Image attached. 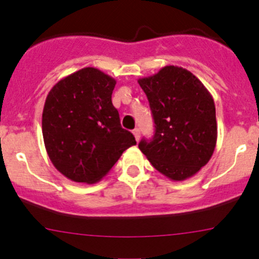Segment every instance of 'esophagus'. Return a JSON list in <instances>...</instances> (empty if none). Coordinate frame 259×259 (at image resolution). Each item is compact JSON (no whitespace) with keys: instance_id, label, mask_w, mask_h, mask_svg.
I'll return each instance as SVG.
<instances>
[{"instance_id":"obj_1","label":"esophagus","mask_w":259,"mask_h":259,"mask_svg":"<svg viewBox=\"0 0 259 259\" xmlns=\"http://www.w3.org/2000/svg\"><path fill=\"white\" fill-rule=\"evenodd\" d=\"M133 134H134L135 139H137V142H138V140L140 139V130L138 129V127H135V129L133 130Z\"/></svg>"}]
</instances>
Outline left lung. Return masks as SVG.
I'll use <instances>...</instances> for the list:
<instances>
[{"mask_svg":"<svg viewBox=\"0 0 259 259\" xmlns=\"http://www.w3.org/2000/svg\"><path fill=\"white\" fill-rule=\"evenodd\" d=\"M138 82L155 124L153 140L143 139L139 149L166 178H190L210 160L215 149L218 132L210 93L192 72L173 65Z\"/></svg>","mask_w":259,"mask_h":259,"instance_id":"8db88e82","label":"left lung"}]
</instances>
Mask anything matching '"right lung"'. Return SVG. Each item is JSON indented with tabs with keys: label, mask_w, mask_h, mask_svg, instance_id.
<instances>
[{
	"label": "right lung",
	"mask_w": 259,
	"mask_h": 259,
	"mask_svg": "<svg viewBox=\"0 0 259 259\" xmlns=\"http://www.w3.org/2000/svg\"><path fill=\"white\" fill-rule=\"evenodd\" d=\"M116 81L95 67H83L54 85L42 111V135L55 168L76 183L94 184L121 154L137 144L122 129L111 103Z\"/></svg>",
	"instance_id": "obj_1"
}]
</instances>
